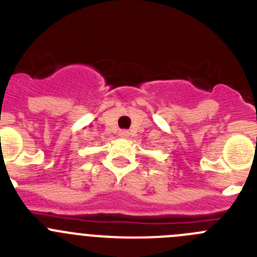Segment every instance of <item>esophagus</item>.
I'll list each match as a JSON object with an SVG mask.
<instances>
[{
	"instance_id": "esophagus-1",
	"label": "esophagus",
	"mask_w": 257,
	"mask_h": 257,
	"mask_svg": "<svg viewBox=\"0 0 257 257\" xmlns=\"http://www.w3.org/2000/svg\"><path fill=\"white\" fill-rule=\"evenodd\" d=\"M128 135H130V133L127 130H119V133H118V136H119V138H123V139H126Z\"/></svg>"
}]
</instances>
